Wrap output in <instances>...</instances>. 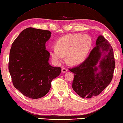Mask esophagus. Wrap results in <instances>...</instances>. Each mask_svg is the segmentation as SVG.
I'll return each instance as SVG.
<instances>
[{
	"label": "esophagus",
	"mask_w": 123,
	"mask_h": 123,
	"mask_svg": "<svg viewBox=\"0 0 123 123\" xmlns=\"http://www.w3.org/2000/svg\"><path fill=\"white\" fill-rule=\"evenodd\" d=\"M67 71H68V69L67 68H62V72L63 73H65Z\"/></svg>",
	"instance_id": "esophagus-1"
}]
</instances>
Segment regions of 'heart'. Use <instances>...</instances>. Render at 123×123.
I'll use <instances>...</instances> for the list:
<instances>
[{"mask_svg":"<svg viewBox=\"0 0 123 123\" xmlns=\"http://www.w3.org/2000/svg\"><path fill=\"white\" fill-rule=\"evenodd\" d=\"M92 46V39L88 35L68 34L57 40L55 48L50 50V55L56 64L61 63L67 55L69 63L79 65L86 59Z\"/></svg>","mask_w":123,"mask_h":123,"instance_id":"b5f03b06","label":"heart"}]
</instances>
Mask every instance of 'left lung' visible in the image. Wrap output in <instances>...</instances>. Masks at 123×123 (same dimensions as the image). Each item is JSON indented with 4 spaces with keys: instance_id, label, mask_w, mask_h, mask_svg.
I'll list each match as a JSON object with an SVG mask.
<instances>
[{
    "instance_id": "1",
    "label": "left lung",
    "mask_w": 123,
    "mask_h": 123,
    "mask_svg": "<svg viewBox=\"0 0 123 123\" xmlns=\"http://www.w3.org/2000/svg\"><path fill=\"white\" fill-rule=\"evenodd\" d=\"M96 45L83 62L69 69L74 74L73 90L82 98L97 96L110 83L113 77L115 61L112 47L103 35L98 37Z\"/></svg>"
}]
</instances>
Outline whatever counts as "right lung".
I'll return each instance as SVG.
<instances>
[{
  "instance_id": "add662e5",
  "label": "right lung",
  "mask_w": 123,
  "mask_h": 123,
  "mask_svg": "<svg viewBox=\"0 0 123 123\" xmlns=\"http://www.w3.org/2000/svg\"><path fill=\"white\" fill-rule=\"evenodd\" d=\"M49 31L26 28L13 42L9 57L8 70L13 86L28 98L37 99L45 96L52 80L59 76L61 68L50 66V53L46 42Z\"/></svg>"
}]
</instances>
